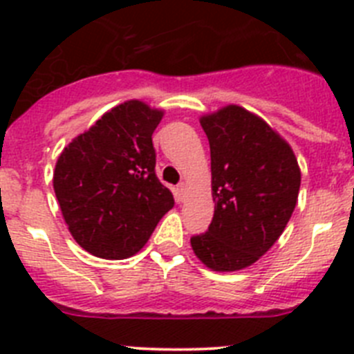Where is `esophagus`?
Masks as SVG:
<instances>
[{"label":"esophagus","instance_id":"esophagus-1","mask_svg":"<svg viewBox=\"0 0 354 354\" xmlns=\"http://www.w3.org/2000/svg\"><path fill=\"white\" fill-rule=\"evenodd\" d=\"M187 189H189V187H187V183H180L176 187V196L178 197H185V194H187Z\"/></svg>","mask_w":354,"mask_h":354}]
</instances>
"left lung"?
I'll use <instances>...</instances> for the list:
<instances>
[{
    "instance_id": "left-lung-1",
    "label": "left lung",
    "mask_w": 354,
    "mask_h": 354,
    "mask_svg": "<svg viewBox=\"0 0 354 354\" xmlns=\"http://www.w3.org/2000/svg\"><path fill=\"white\" fill-rule=\"evenodd\" d=\"M199 122L209 141L215 213L190 245L213 272H238L284 232L300 192V165L289 142L243 107L231 104Z\"/></svg>"
}]
</instances>
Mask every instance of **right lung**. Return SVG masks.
Here are the masks:
<instances>
[{
	"label": "right lung",
	"instance_id": "obj_1",
	"mask_svg": "<svg viewBox=\"0 0 354 354\" xmlns=\"http://www.w3.org/2000/svg\"><path fill=\"white\" fill-rule=\"evenodd\" d=\"M164 111L127 100L72 139L54 167L53 185L68 231L104 259L139 252L174 197L155 174L151 133Z\"/></svg>",
	"mask_w": 354,
	"mask_h": 354
}]
</instances>
